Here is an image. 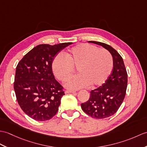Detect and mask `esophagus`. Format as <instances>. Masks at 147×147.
I'll return each instance as SVG.
<instances>
[{
    "mask_svg": "<svg viewBox=\"0 0 147 147\" xmlns=\"http://www.w3.org/2000/svg\"><path fill=\"white\" fill-rule=\"evenodd\" d=\"M76 93V91H73V90H66L65 91V93Z\"/></svg>",
    "mask_w": 147,
    "mask_h": 147,
    "instance_id": "34e87169",
    "label": "esophagus"
}]
</instances>
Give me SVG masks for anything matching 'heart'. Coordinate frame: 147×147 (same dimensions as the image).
<instances>
[{
    "label": "heart",
    "mask_w": 147,
    "mask_h": 147,
    "mask_svg": "<svg viewBox=\"0 0 147 147\" xmlns=\"http://www.w3.org/2000/svg\"><path fill=\"white\" fill-rule=\"evenodd\" d=\"M113 58L105 49H98L89 44H81L72 47L64 56L58 53L51 64L53 73L60 81H65L76 67L78 74L69 78L65 86L78 90L90 84L101 85L107 80L113 69Z\"/></svg>",
    "instance_id": "1"
}]
</instances>
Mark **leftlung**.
Wrapping results in <instances>:
<instances>
[{
    "mask_svg": "<svg viewBox=\"0 0 147 147\" xmlns=\"http://www.w3.org/2000/svg\"><path fill=\"white\" fill-rule=\"evenodd\" d=\"M101 46L113 57V68L110 76L99 88L90 91V99L81 103L82 110L92 118L103 119L114 115L120 107L126 94L128 74L123 58L117 51L108 44L88 41Z\"/></svg>",
    "mask_w": 147,
    "mask_h": 147,
    "instance_id": "8db88e82",
    "label": "left lung"
}]
</instances>
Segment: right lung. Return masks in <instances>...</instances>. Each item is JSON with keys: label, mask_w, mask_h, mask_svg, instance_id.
<instances>
[{"label": "right lung", "mask_w": 147, "mask_h": 147, "mask_svg": "<svg viewBox=\"0 0 147 147\" xmlns=\"http://www.w3.org/2000/svg\"><path fill=\"white\" fill-rule=\"evenodd\" d=\"M72 42L39 44L23 57L16 67L13 88L23 111L37 121L52 118L58 111L63 87L54 78V56Z\"/></svg>", "instance_id": "right-lung-1"}]
</instances>
